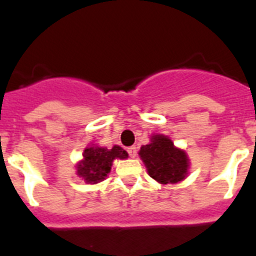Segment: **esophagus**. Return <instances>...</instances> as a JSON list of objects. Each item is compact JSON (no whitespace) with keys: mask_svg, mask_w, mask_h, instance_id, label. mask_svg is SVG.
I'll use <instances>...</instances> for the list:
<instances>
[{"mask_svg":"<svg viewBox=\"0 0 256 256\" xmlns=\"http://www.w3.org/2000/svg\"><path fill=\"white\" fill-rule=\"evenodd\" d=\"M126 152H128V154H130V158H134V156L137 155V148L136 146H130V148H128V150H126Z\"/></svg>","mask_w":256,"mask_h":256,"instance_id":"obj_1","label":"esophagus"}]
</instances>
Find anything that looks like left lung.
<instances>
[{
    "label": "left lung",
    "instance_id": "1",
    "mask_svg": "<svg viewBox=\"0 0 256 256\" xmlns=\"http://www.w3.org/2000/svg\"><path fill=\"white\" fill-rule=\"evenodd\" d=\"M138 155L150 178L159 184H178L189 174L190 160L186 152L176 148L164 134H152L150 142L141 146Z\"/></svg>",
    "mask_w": 256,
    "mask_h": 256
}]
</instances>
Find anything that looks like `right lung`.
Here are the masks:
<instances>
[{
  "mask_svg": "<svg viewBox=\"0 0 256 256\" xmlns=\"http://www.w3.org/2000/svg\"><path fill=\"white\" fill-rule=\"evenodd\" d=\"M128 152L115 145L111 149L102 148L96 144L88 145L82 152V159L76 163V174L86 184H98L110 174L115 159H126Z\"/></svg>",
  "mask_w": 256,
  "mask_h": 256,
  "instance_id": "obj_1",
  "label": "right lung"
}]
</instances>
